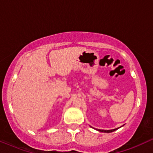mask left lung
I'll use <instances>...</instances> for the list:
<instances>
[{"mask_svg":"<svg viewBox=\"0 0 153 153\" xmlns=\"http://www.w3.org/2000/svg\"><path fill=\"white\" fill-rule=\"evenodd\" d=\"M117 129H110V130H103V129H98V131H101V132H107V133H109V132H112V131L117 130Z\"/></svg>","mask_w":153,"mask_h":153,"instance_id":"1","label":"left lung"}]
</instances>
